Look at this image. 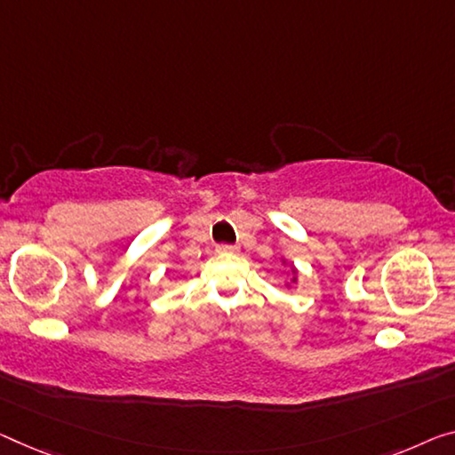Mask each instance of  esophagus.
Masks as SVG:
<instances>
[{"label":"esophagus","instance_id":"34e87169","mask_svg":"<svg viewBox=\"0 0 455 455\" xmlns=\"http://www.w3.org/2000/svg\"><path fill=\"white\" fill-rule=\"evenodd\" d=\"M237 248L235 246H229V243H220L218 246V254H234Z\"/></svg>","mask_w":455,"mask_h":455}]
</instances>
